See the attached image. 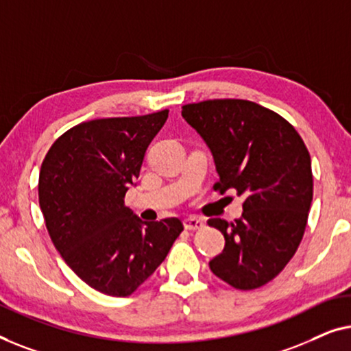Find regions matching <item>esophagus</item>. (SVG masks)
Returning a JSON list of instances; mask_svg holds the SVG:
<instances>
[{"label": "esophagus", "mask_w": 351, "mask_h": 351, "mask_svg": "<svg viewBox=\"0 0 351 351\" xmlns=\"http://www.w3.org/2000/svg\"><path fill=\"white\" fill-rule=\"evenodd\" d=\"M186 230H200L205 227V223L200 218H195V216H191V218H186L182 221Z\"/></svg>", "instance_id": "obj_1"}]
</instances>
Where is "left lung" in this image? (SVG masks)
Here are the masks:
<instances>
[{
    "instance_id": "obj_1",
    "label": "left lung",
    "mask_w": 351,
    "mask_h": 351,
    "mask_svg": "<svg viewBox=\"0 0 351 351\" xmlns=\"http://www.w3.org/2000/svg\"><path fill=\"white\" fill-rule=\"evenodd\" d=\"M213 152L219 181L213 189L245 195L240 219L211 218L223 232V253L210 261L216 276L237 289H256L293 259L313 199L312 162L298 130L254 101L216 98L181 111Z\"/></svg>"
}]
</instances>
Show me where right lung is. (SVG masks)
<instances>
[{
    "mask_svg": "<svg viewBox=\"0 0 351 351\" xmlns=\"http://www.w3.org/2000/svg\"><path fill=\"white\" fill-rule=\"evenodd\" d=\"M169 110L81 122L53 141L39 171V206L73 272L114 298L135 293L182 232L178 218L145 223L125 206L145 152Z\"/></svg>",
    "mask_w": 351,
    "mask_h": 351,
    "instance_id": "1",
    "label": "right lung"
}]
</instances>
